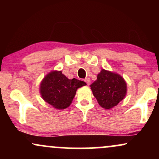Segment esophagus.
Returning a JSON list of instances; mask_svg holds the SVG:
<instances>
[{"instance_id":"esophagus-1","label":"esophagus","mask_w":159,"mask_h":159,"mask_svg":"<svg viewBox=\"0 0 159 159\" xmlns=\"http://www.w3.org/2000/svg\"><path fill=\"white\" fill-rule=\"evenodd\" d=\"M84 81L86 82V83H87V85H90V78H85Z\"/></svg>"}]
</instances>
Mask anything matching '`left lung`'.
<instances>
[{
	"instance_id": "1",
	"label": "left lung",
	"mask_w": 159,
	"mask_h": 159,
	"mask_svg": "<svg viewBox=\"0 0 159 159\" xmlns=\"http://www.w3.org/2000/svg\"><path fill=\"white\" fill-rule=\"evenodd\" d=\"M93 94L98 103L105 109L116 106L125 98L127 85L119 74L102 69L97 79L90 85Z\"/></svg>"
}]
</instances>
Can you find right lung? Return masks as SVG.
<instances>
[{
  "label": "right lung",
  "mask_w": 159,
  "mask_h": 159,
  "mask_svg": "<svg viewBox=\"0 0 159 159\" xmlns=\"http://www.w3.org/2000/svg\"><path fill=\"white\" fill-rule=\"evenodd\" d=\"M85 85L84 81L76 78L69 79L61 71H52L42 81L39 93L47 103L62 110L71 105L78 88Z\"/></svg>",
  "instance_id": "1"
}]
</instances>
